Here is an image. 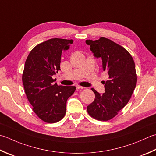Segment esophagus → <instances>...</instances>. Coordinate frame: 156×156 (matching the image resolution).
Segmentation results:
<instances>
[{
  "label": "esophagus",
  "instance_id": "esophagus-1",
  "mask_svg": "<svg viewBox=\"0 0 156 156\" xmlns=\"http://www.w3.org/2000/svg\"><path fill=\"white\" fill-rule=\"evenodd\" d=\"M84 87H81V86H79V85H77V86H76V88H77V90H79V89H84Z\"/></svg>",
  "mask_w": 156,
  "mask_h": 156
}]
</instances>
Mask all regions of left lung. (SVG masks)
Returning <instances> with one entry per match:
<instances>
[{
    "label": "left lung",
    "instance_id": "1",
    "mask_svg": "<svg viewBox=\"0 0 156 156\" xmlns=\"http://www.w3.org/2000/svg\"><path fill=\"white\" fill-rule=\"evenodd\" d=\"M86 43L94 56L101 57L103 70L109 76L108 80L103 81V94L91 89L95 98L87 106V112L95 120L108 121L118 115L132 96L137 82L135 62L129 51L108 38L87 40Z\"/></svg>",
    "mask_w": 156,
    "mask_h": 156
}]
</instances>
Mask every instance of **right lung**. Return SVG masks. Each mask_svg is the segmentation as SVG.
Here are the masks:
<instances>
[{"instance_id":"add662e5","label":"right lung","mask_w":156,"mask_h":156,"mask_svg":"<svg viewBox=\"0 0 156 156\" xmlns=\"http://www.w3.org/2000/svg\"><path fill=\"white\" fill-rule=\"evenodd\" d=\"M72 40L51 38L30 51L25 62L22 82L26 97L37 116L47 123H55L65 116L67 100L75 92L74 86H58L53 76L60 70L63 50Z\"/></svg>"}]
</instances>
